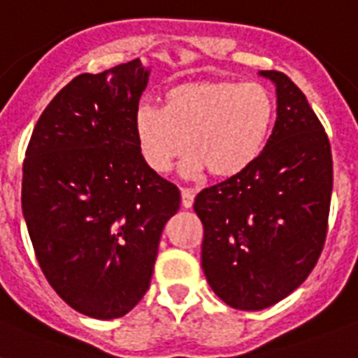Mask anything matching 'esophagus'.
Returning a JSON list of instances; mask_svg holds the SVG:
<instances>
[{
  "instance_id": "1",
  "label": "esophagus",
  "mask_w": 358,
  "mask_h": 358,
  "mask_svg": "<svg viewBox=\"0 0 358 358\" xmlns=\"http://www.w3.org/2000/svg\"><path fill=\"white\" fill-rule=\"evenodd\" d=\"M194 202V191L189 187L182 189V206L184 207H191Z\"/></svg>"
}]
</instances>
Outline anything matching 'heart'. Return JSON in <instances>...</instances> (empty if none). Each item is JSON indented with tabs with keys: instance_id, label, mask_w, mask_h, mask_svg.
Returning <instances> with one entry per match:
<instances>
[{
	"instance_id": "1",
	"label": "heart",
	"mask_w": 358,
	"mask_h": 358,
	"mask_svg": "<svg viewBox=\"0 0 358 358\" xmlns=\"http://www.w3.org/2000/svg\"><path fill=\"white\" fill-rule=\"evenodd\" d=\"M273 118V96L260 83L203 80L167 89L162 109L140 105L134 133L155 173H167L187 147L185 173L206 169L215 178H231L260 156Z\"/></svg>"
}]
</instances>
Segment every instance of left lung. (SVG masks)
Here are the masks:
<instances>
[{
  "instance_id": "obj_1",
  "label": "left lung",
  "mask_w": 358,
  "mask_h": 358,
  "mask_svg": "<svg viewBox=\"0 0 358 358\" xmlns=\"http://www.w3.org/2000/svg\"><path fill=\"white\" fill-rule=\"evenodd\" d=\"M276 122L264 151L236 176L202 189V269L216 296L242 311L280 302L313 271L327 235L331 145L304 92L284 72Z\"/></svg>"
}]
</instances>
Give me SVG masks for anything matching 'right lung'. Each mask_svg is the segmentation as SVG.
I'll return each mask as SVG.
<instances>
[{
    "mask_svg": "<svg viewBox=\"0 0 358 358\" xmlns=\"http://www.w3.org/2000/svg\"><path fill=\"white\" fill-rule=\"evenodd\" d=\"M149 71L140 59L80 74L32 131L21 209L41 273L87 317L129 313L149 289L178 187L145 164L134 133Z\"/></svg>",
    "mask_w": 358,
    "mask_h": 358,
    "instance_id": "add662e5",
    "label": "right lung"
}]
</instances>
